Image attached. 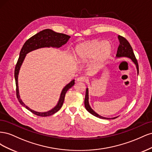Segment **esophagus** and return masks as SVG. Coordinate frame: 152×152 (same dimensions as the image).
<instances>
[{"label": "esophagus", "instance_id": "obj_1", "mask_svg": "<svg viewBox=\"0 0 152 152\" xmlns=\"http://www.w3.org/2000/svg\"><path fill=\"white\" fill-rule=\"evenodd\" d=\"M86 80V78L84 76H80L77 79V82H84Z\"/></svg>", "mask_w": 152, "mask_h": 152}]
</instances>
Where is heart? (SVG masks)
I'll return each mask as SVG.
<instances>
[{
    "label": "heart",
    "mask_w": 152,
    "mask_h": 152,
    "mask_svg": "<svg viewBox=\"0 0 152 152\" xmlns=\"http://www.w3.org/2000/svg\"><path fill=\"white\" fill-rule=\"evenodd\" d=\"M111 50V45L107 41L93 40L78 46L76 49V56L77 60L82 63L95 58L94 65L99 68L107 60Z\"/></svg>",
    "instance_id": "heart-1"
}]
</instances>
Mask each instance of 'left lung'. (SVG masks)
Masks as SVG:
<instances>
[{
    "label": "left lung",
    "mask_w": 152,
    "mask_h": 152,
    "mask_svg": "<svg viewBox=\"0 0 152 152\" xmlns=\"http://www.w3.org/2000/svg\"><path fill=\"white\" fill-rule=\"evenodd\" d=\"M118 39L119 40V42H120V44L118 45V48L117 49V52L116 56L117 58H120V57H127L131 59V60L134 63V64L136 66L137 68V74L139 73V66H138V63H137V61L135 57V55L134 54V52H133L132 48L131 47V45L129 43L128 41L126 39H125L122 36L118 35ZM84 104H85V107L86 109L92 115H93L94 116L97 117L99 118H103V119H107V120H109V119H114L117 118L116 117H113V118H107V117H104L101 115H99L98 113H96L94 110L92 109L90 107V105L89 104V92H88V89H86V96H85V99H84Z\"/></svg>",
    "instance_id": "left-lung-1"
}]
</instances>
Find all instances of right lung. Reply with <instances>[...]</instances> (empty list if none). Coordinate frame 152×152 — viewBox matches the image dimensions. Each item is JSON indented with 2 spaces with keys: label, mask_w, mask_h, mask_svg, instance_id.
I'll return each instance as SVG.
<instances>
[{
  "label": "right lung",
  "mask_w": 152,
  "mask_h": 152,
  "mask_svg": "<svg viewBox=\"0 0 152 152\" xmlns=\"http://www.w3.org/2000/svg\"><path fill=\"white\" fill-rule=\"evenodd\" d=\"M70 37L63 34L57 33L50 29H45L42 31H40L39 33L32 36L29 39L27 40L24 44L23 46L21 48L19 58L18 59L17 63L15 66V78L16 81V96L19 101V102L21 105L25 107L27 110H28L31 113H34L36 115L40 117H47L52 115L54 113H56L58 110H59L63 104L64 100H65V96L67 91L71 88V87L75 84V80H72L70 83L68 84L63 89L60 95V98L58 101V103L56 107L53 108L52 110H49L46 112H37L34 110L30 109L27 106H26L23 102L20 99V96L19 94V89H18V74L20 67L22 65L23 62L24 61V59L26 56V54L29 52L42 48H60L63 45L65 44Z\"/></svg>",
  "instance_id": "1"
}]
</instances>
